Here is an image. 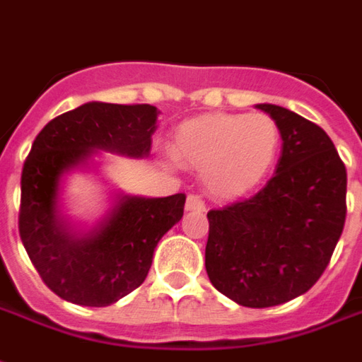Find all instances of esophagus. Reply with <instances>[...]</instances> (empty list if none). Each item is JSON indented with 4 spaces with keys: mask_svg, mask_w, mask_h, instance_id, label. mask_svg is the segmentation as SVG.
<instances>
[{
    "mask_svg": "<svg viewBox=\"0 0 362 362\" xmlns=\"http://www.w3.org/2000/svg\"><path fill=\"white\" fill-rule=\"evenodd\" d=\"M185 208L191 210V212H204V210H206V204H204V200L200 199L199 194H189V197H187V202H185Z\"/></svg>",
    "mask_w": 362,
    "mask_h": 362,
    "instance_id": "1",
    "label": "esophagus"
}]
</instances>
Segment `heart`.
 <instances>
[{
  "instance_id": "heart-1",
  "label": "heart",
  "mask_w": 362,
  "mask_h": 362,
  "mask_svg": "<svg viewBox=\"0 0 362 362\" xmlns=\"http://www.w3.org/2000/svg\"><path fill=\"white\" fill-rule=\"evenodd\" d=\"M279 141L278 123L266 113H214L185 123L171 156L179 165L202 171L212 194L233 199L266 177Z\"/></svg>"
}]
</instances>
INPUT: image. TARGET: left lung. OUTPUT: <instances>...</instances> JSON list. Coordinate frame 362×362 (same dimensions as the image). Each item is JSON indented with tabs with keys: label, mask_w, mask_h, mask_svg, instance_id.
<instances>
[{
	"label": "left lung",
	"mask_w": 362,
	"mask_h": 362,
	"mask_svg": "<svg viewBox=\"0 0 362 362\" xmlns=\"http://www.w3.org/2000/svg\"><path fill=\"white\" fill-rule=\"evenodd\" d=\"M279 127L281 156L264 189L208 212L206 272L243 307L266 308L307 293L320 278L345 226L347 171L313 121L258 104Z\"/></svg>",
	"instance_id": "obj_1"
}]
</instances>
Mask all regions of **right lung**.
Listing matches in <instances>:
<instances>
[{
  "instance_id": "right-lung-1",
  "label": "right lung",
  "mask_w": 362,
  "mask_h": 362,
  "mask_svg": "<svg viewBox=\"0 0 362 362\" xmlns=\"http://www.w3.org/2000/svg\"><path fill=\"white\" fill-rule=\"evenodd\" d=\"M158 110L150 104L88 102L57 115L34 139L21 175L18 233L42 281L62 299L107 307L146 279L160 243L183 218V192L121 197L100 226L75 235L57 212L65 171L96 150L148 156Z\"/></svg>"
}]
</instances>
